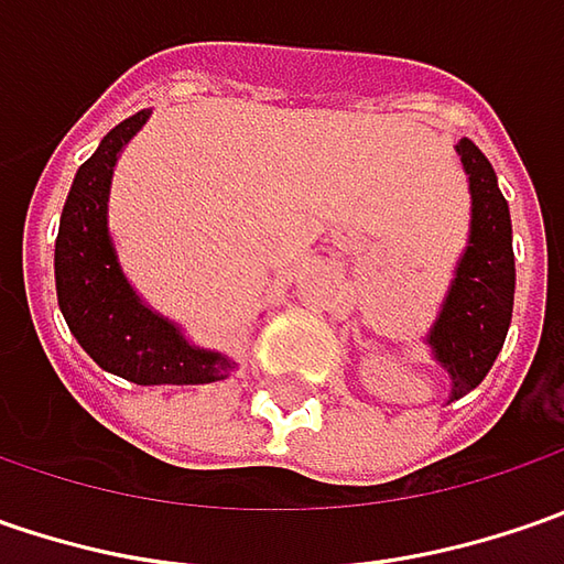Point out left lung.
I'll return each mask as SVG.
<instances>
[{"instance_id":"8db88e82","label":"left lung","mask_w":564,"mask_h":564,"mask_svg":"<svg viewBox=\"0 0 564 564\" xmlns=\"http://www.w3.org/2000/svg\"><path fill=\"white\" fill-rule=\"evenodd\" d=\"M455 153L462 156L470 191V226L448 292L423 336L430 358L448 373V401L484 382L506 345L514 304L509 204L477 143L462 138Z\"/></svg>"}]
</instances>
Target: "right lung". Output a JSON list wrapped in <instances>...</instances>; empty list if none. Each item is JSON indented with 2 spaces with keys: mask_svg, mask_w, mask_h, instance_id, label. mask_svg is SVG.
<instances>
[{
  "mask_svg": "<svg viewBox=\"0 0 564 564\" xmlns=\"http://www.w3.org/2000/svg\"><path fill=\"white\" fill-rule=\"evenodd\" d=\"M153 109L116 124L97 153L77 169L62 206L55 238V294L77 345L106 373L138 386H200L219 382L235 360L200 348L185 329L143 301L121 270L109 231V191L121 150L141 131Z\"/></svg>",
  "mask_w": 564,
  "mask_h": 564,
  "instance_id": "1",
  "label": "right lung"
}]
</instances>
